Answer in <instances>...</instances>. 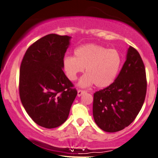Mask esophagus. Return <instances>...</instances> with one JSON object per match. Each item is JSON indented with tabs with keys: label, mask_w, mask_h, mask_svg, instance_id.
<instances>
[{
	"label": "esophagus",
	"mask_w": 158,
	"mask_h": 158,
	"mask_svg": "<svg viewBox=\"0 0 158 158\" xmlns=\"http://www.w3.org/2000/svg\"><path fill=\"white\" fill-rule=\"evenodd\" d=\"M85 92V91H83V90H78L77 91V97H81L82 94H84Z\"/></svg>",
	"instance_id": "esophagus-1"
}]
</instances>
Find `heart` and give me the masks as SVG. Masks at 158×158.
Wrapping results in <instances>:
<instances>
[{"instance_id":"obj_1","label":"heart","mask_w":158,"mask_h":158,"mask_svg":"<svg viewBox=\"0 0 158 158\" xmlns=\"http://www.w3.org/2000/svg\"><path fill=\"white\" fill-rule=\"evenodd\" d=\"M74 56L63 59V68L71 81L85 68L79 85L89 87L95 83L98 88H106L113 83L122 64V56L115 49L107 48L97 44H85L77 47Z\"/></svg>"}]
</instances>
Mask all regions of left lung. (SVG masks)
Returning <instances> with one entry per match:
<instances>
[{
    "instance_id": "8db88e82",
    "label": "left lung",
    "mask_w": 158,
    "mask_h": 158,
    "mask_svg": "<svg viewBox=\"0 0 158 158\" xmlns=\"http://www.w3.org/2000/svg\"><path fill=\"white\" fill-rule=\"evenodd\" d=\"M147 93L146 71L140 54L129 46L126 60L111 85L94 94V121L106 132L128 126L142 109Z\"/></svg>"
}]
</instances>
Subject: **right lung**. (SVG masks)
<instances>
[{"instance_id": "1", "label": "right lung", "mask_w": 158, "mask_h": 158, "mask_svg": "<svg viewBox=\"0 0 158 158\" xmlns=\"http://www.w3.org/2000/svg\"><path fill=\"white\" fill-rule=\"evenodd\" d=\"M71 37L49 34L32 44L22 59L19 97L39 126L54 128L66 121L77 92L63 72Z\"/></svg>"}]
</instances>
